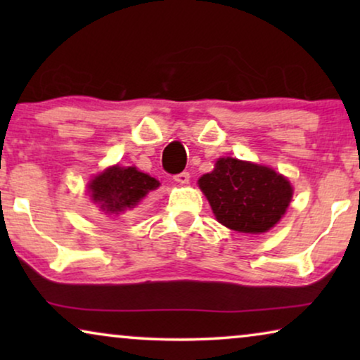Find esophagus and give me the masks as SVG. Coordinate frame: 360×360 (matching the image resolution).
Here are the masks:
<instances>
[{
	"label": "esophagus",
	"mask_w": 360,
	"mask_h": 360,
	"mask_svg": "<svg viewBox=\"0 0 360 360\" xmlns=\"http://www.w3.org/2000/svg\"><path fill=\"white\" fill-rule=\"evenodd\" d=\"M174 180L180 185H186L190 181V174H188V172H181V174L174 176Z\"/></svg>",
	"instance_id": "esophagus-1"
}]
</instances>
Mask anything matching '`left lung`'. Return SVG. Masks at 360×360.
I'll return each instance as SVG.
<instances>
[{"mask_svg":"<svg viewBox=\"0 0 360 360\" xmlns=\"http://www.w3.org/2000/svg\"><path fill=\"white\" fill-rule=\"evenodd\" d=\"M216 219L245 234L267 233L282 219L293 196L287 176L265 165L223 157L198 180Z\"/></svg>","mask_w":360,"mask_h":360,"instance_id":"8db88e82","label":"left lung"}]
</instances>
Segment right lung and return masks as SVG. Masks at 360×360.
<instances>
[{"mask_svg": "<svg viewBox=\"0 0 360 360\" xmlns=\"http://www.w3.org/2000/svg\"><path fill=\"white\" fill-rule=\"evenodd\" d=\"M159 185L154 176L137 170L136 167L112 165L98 174L88 184V190L103 213L120 216L134 210L146 195Z\"/></svg>", "mask_w": 360, "mask_h": 360, "instance_id": "obj_1", "label": "right lung"}]
</instances>
